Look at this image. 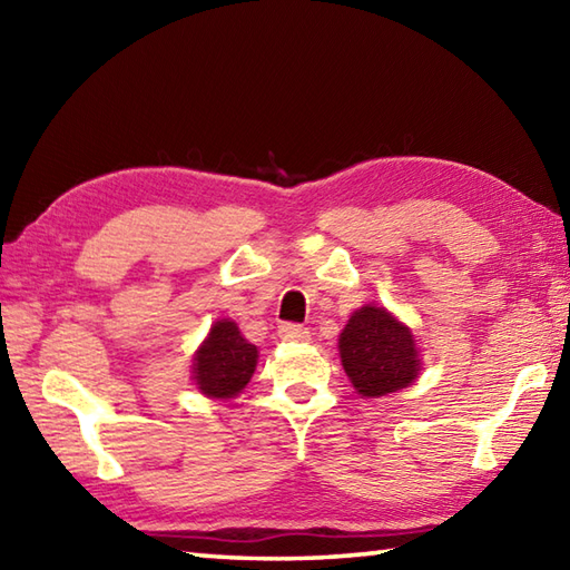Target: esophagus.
<instances>
[{"label":"esophagus","mask_w":570,"mask_h":570,"mask_svg":"<svg viewBox=\"0 0 570 570\" xmlns=\"http://www.w3.org/2000/svg\"><path fill=\"white\" fill-rule=\"evenodd\" d=\"M278 337L286 343H306L308 341V328H304V325L298 323H282L278 325Z\"/></svg>","instance_id":"obj_1"}]
</instances>
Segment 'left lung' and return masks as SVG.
Instances as JSON below:
<instances>
[{
    "mask_svg": "<svg viewBox=\"0 0 570 570\" xmlns=\"http://www.w3.org/2000/svg\"><path fill=\"white\" fill-rule=\"evenodd\" d=\"M341 362L362 396H384L404 390L419 377L416 341L402 321L380 306H362L341 333Z\"/></svg>",
    "mask_w": 570,
    "mask_h": 570,
    "instance_id": "8db88e82",
    "label": "left lung"
}]
</instances>
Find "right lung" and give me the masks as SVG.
I'll list each match as a JSON object with an SVG mask.
<instances>
[{"label":"right lung","mask_w":570,"mask_h":570,"mask_svg":"<svg viewBox=\"0 0 570 570\" xmlns=\"http://www.w3.org/2000/svg\"><path fill=\"white\" fill-rule=\"evenodd\" d=\"M257 345L239 333L237 323L217 321L193 357V380L210 399H233L252 380L257 367Z\"/></svg>","instance_id":"add662e5"}]
</instances>
